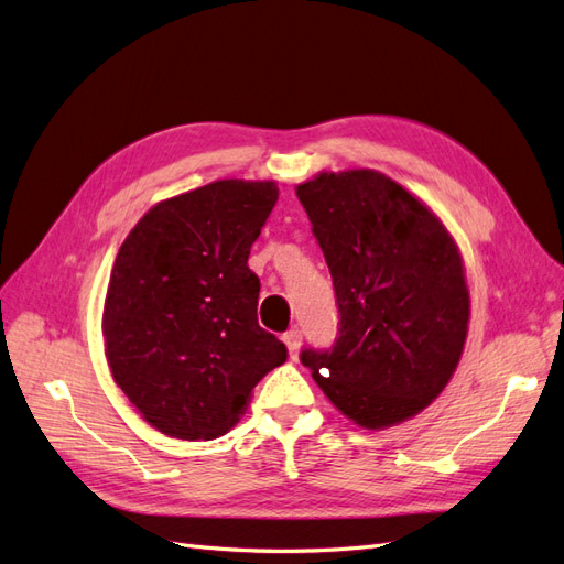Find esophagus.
Segmentation results:
<instances>
[{
  "instance_id": "1",
  "label": "esophagus",
  "mask_w": 564,
  "mask_h": 564,
  "mask_svg": "<svg viewBox=\"0 0 564 564\" xmlns=\"http://www.w3.org/2000/svg\"><path fill=\"white\" fill-rule=\"evenodd\" d=\"M284 344H286V348H289V357H299V348H301V329L299 327H294V329H289L286 334H284Z\"/></svg>"
}]
</instances>
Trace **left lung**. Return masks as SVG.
<instances>
[{"mask_svg":"<svg viewBox=\"0 0 564 564\" xmlns=\"http://www.w3.org/2000/svg\"><path fill=\"white\" fill-rule=\"evenodd\" d=\"M329 265L338 332L301 365L365 429L419 414L447 386L468 332L470 299L452 235L379 172L319 174L296 187Z\"/></svg>","mask_w":564,"mask_h":564,"instance_id":"1","label":"left lung"}]
</instances>
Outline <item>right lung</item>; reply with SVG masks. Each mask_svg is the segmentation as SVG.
Masks as SVG:
<instances>
[{
    "mask_svg": "<svg viewBox=\"0 0 564 564\" xmlns=\"http://www.w3.org/2000/svg\"><path fill=\"white\" fill-rule=\"evenodd\" d=\"M275 202L272 181H216L160 202L119 247L104 311L108 365L164 435H224L286 360L256 317L261 282L247 263Z\"/></svg>",
    "mask_w": 564,
    "mask_h": 564,
    "instance_id": "right-lung-1",
    "label": "right lung"
}]
</instances>
